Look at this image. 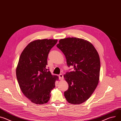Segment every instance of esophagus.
Listing matches in <instances>:
<instances>
[{
	"label": "esophagus",
	"instance_id": "esophagus-1",
	"mask_svg": "<svg viewBox=\"0 0 121 121\" xmlns=\"http://www.w3.org/2000/svg\"><path fill=\"white\" fill-rule=\"evenodd\" d=\"M59 77L60 80H62L63 79V76L62 74H60V75H59Z\"/></svg>",
	"mask_w": 121,
	"mask_h": 121
}]
</instances>
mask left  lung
I'll use <instances>...</instances> for the list:
<instances>
[{
	"label": "left lung",
	"mask_w": 121,
	"mask_h": 121,
	"mask_svg": "<svg viewBox=\"0 0 121 121\" xmlns=\"http://www.w3.org/2000/svg\"><path fill=\"white\" fill-rule=\"evenodd\" d=\"M64 54L68 67L64 78L69 88L64 92L68 103L78 105L87 101L95 91L99 80L100 61L94 46L89 41L77 38L60 39L57 45Z\"/></svg>",
	"instance_id": "1"
}]
</instances>
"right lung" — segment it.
Wrapping results in <instances>:
<instances>
[{"label":"right lung","mask_w":121,"mask_h":121,"mask_svg":"<svg viewBox=\"0 0 121 121\" xmlns=\"http://www.w3.org/2000/svg\"><path fill=\"white\" fill-rule=\"evenodd\" d=\"M57 41H33L27 45L20 56L16 69L17 81L23 94L34 104L48 103L55 81L59 79L52 75L46 66L49 52Z\"/></svg>","instance_id":"right-lung-1"}]
</instances>
